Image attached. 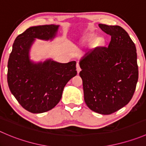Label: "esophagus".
Wrapping results in <instances>:
<instances>
[{"instance_id":"obj_1","label":"esophagus","mask_w":146,"mask_h":146,"mask_svg":"<svg viewBox=\"0 0 146 146\" xmlns=\"http://www.w3.org/2000/svg\"><path fill=\"white\" fill-rule=\"evenodd\" d=\"M76 69H77L78 73H80V70H81V69H80V65H79V63H77V64H76Z\"/></svg>"}]
</instances>
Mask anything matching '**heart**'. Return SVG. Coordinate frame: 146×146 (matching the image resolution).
<instances>
[{"instance_id":"b5f03b06","label":"heart","mask_w":146,"mask_h":146,"mask_svg":"<svg viewBox=\"0 0 146 146\" xmlns=\"http://www.w3.org/2000/svg\"><path fill=\"white\" fill-rule=\"evenodd\" d=\"M94 38V35H91V37H90V38Z\"/></svg>"}]
</instances>
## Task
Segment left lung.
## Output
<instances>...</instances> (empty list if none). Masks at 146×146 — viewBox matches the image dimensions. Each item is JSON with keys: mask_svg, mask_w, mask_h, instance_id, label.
<instances>
[{"mask_svg": "<svg viewBox=\"0 0 146 146\" xmlns=\"http://www.w3.org/2000/svg\"><path fill=\"white\" fill-rule=\"evenodd\" d=\"M111 36L108 47L89 50L80 60L84 100L94 112L109 115L128 104L138 79L135 44L118 25L99 24Z\"/></svg>", "mask_w": 146, "mask_h": 146, "instance_id": "left-lung-1", "label": "left lung"}]
</instances>
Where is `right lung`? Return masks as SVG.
I'll return each mask as SVG.
<instances>
[{"label": "right lung", "mask_w": 146, "mask_h": 146, "mask_svg": "<svg viewBox=\"0 0 146 146\" xmlns=\"http://www.w3.org/2000/svg\"><path fill=\"white\" fill-rule=\"evenodd\" d=\"M58 25L33 26L18 35L8 62V87L18 103L33 113L46 112L62 97L66 83L76 76V62L60 63L52 59L35 63L29 51L35 39L48 40L56 37Z\"/></svg>", "instance_id": "right-lung-1"}]
</instances>
